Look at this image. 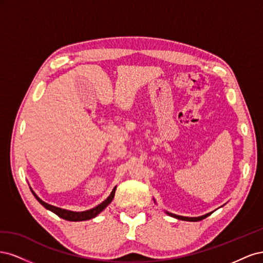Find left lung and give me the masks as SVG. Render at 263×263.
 Returning a JSON list of instances; mask_svg holds the SVG:
<instances>
[{"label":"left lung","instance_id":"obj_1","mask_svg":"<svg viewBox=\"0 0 263 263\" xmlns=\"http://www.w3.org/2000/svg\"><path fill=\"white\" fill-rule=\"evenodd\" d=\"M168 215H170V216L174 217V218H178V219H181V220H186V221H198V220H202L204 218H206L208 216H210V215L212 213H208L203 215V216H198V217H185V216H179V215H176V214H172V213H169V212H165Z\"/></svg>","mask_w":263,"mask_h":263}]
</instances>
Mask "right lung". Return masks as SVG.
Wrapping results in <instances>:
<instances>
[{
  "label": "right lung",
  "instance_id": "obj_1",
  "mask_svg": "<svg viewBox=\"0 0 263 263\" xmlns=\"http://www.w3.org/2000/svg\"><path fill=\"white\" fill-rule=\"evenodd\" d=\"M31 193L34 194V196L37 198V201L41 203L44 208H46L47 210L51 211L52 213H54L55 215H58L59 217L66 219V220H70V221H81V220H87V219H91V218H94L97 217L98 215L103 211L106 209V206L113 201L114 198V195H115V191H116V186L113 189L112 192H110L109 196L106 198L105 201H103L101 204H99L98 206H95L94 209H91V210H87V211H84V212H72V211H68V210H63V209H60V208H57V206H53V205H50L48 203L44 202L43 200H41L39 198L36 193L34 192L33 190L30 189Z\"/></svg>",
  "mask_w": 263,
  "mask_h": 263
}]
</instances>
